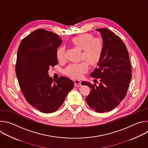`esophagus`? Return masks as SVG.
<instances>
[{
	"mask_svg": "<svg viewBox=\"0 0 148 148\" xmlns=\"http://www.w3.org/2000/svg\"><path fill=\"white\" fill-rule=\"evenodd\" d=\"M74 85H75V87H79L81 86V81L78 80V79H75L74 81Z\"/></svg>",
	"mask_w": 148,
	"mask_h": 148,
	"instance_id": "34e87169",
	"label": "esophagus"
}]
</instances>
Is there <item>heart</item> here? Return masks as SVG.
Segmentation results:
<instances>
[{
    "label": "heart",
    "instance_id": "1",
    "mask_svg": "<svg viewBox=\"0 0 148 148\" xmlns=\"http://www.w3.org/2000/svg\"><path fill=\"white\" fill-rule=\"evenodd\" d=\"M71 43L75 47L82 50V59L86 61H82L78 64H71L64 71L66 75L74 78H79L87 73L89 70V62L92 67L97 66L101 61L103 50L104 42L100 37H95L91 33L80 34L71 40ZM65 47L60 46L57 48L56 56L60 62L65 60Z\"/></svg>",
    "mask_w": 148,
    "mask_h": 148
}]
</instances>
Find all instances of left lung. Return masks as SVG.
<instances>
[{"label": "left lung", "instance_id": "obj_1", "mask_svg": "<svg viewBox=\"0 0 148 148\" xmlns=\"http://www.w3.org/2000/svg\"><path fill=\"white\" fill-rule=\"evenodd\" d=\"M104 42V50L98 68L91 75L99 79L98 84L82 81L91 89L86 100L97 112H108L116 108L125 97L132 78L128 51L118 36L108 29H97ZM94 81V82H95Z\"/></svg>", "mask_w": 148, "mask_h": 148}]
</instances>
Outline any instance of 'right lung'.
<instances>
[{
	"instance_id": "right-lung-1",
	"label": "right lung",
	"mask_w": 148,
	"mask_h": 148,
	"mask_svg": "<svg viewBox=\"0 0 148 148\" xmlns=\"http://www.w3.org/2000/svg\"><path fill=\"white\" fill-rule=\"evenodd\" d=\"M62 40L58 34L39 29L25 37L19 45L16 74L25 99L43 113L56 111L74 87L70 79L61 76L56 82L48 74L58 64L56 52Z\"/></svg>"
}]
</instances>
